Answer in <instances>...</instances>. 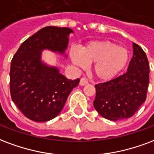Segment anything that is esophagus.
I'll list each match as a JSON object with an SVG mask.
<instances>
[{"instance_id": "obj_1", "label": "esophagus", "mask_w": 154, "mask_h": 154, "mask_svg": "<svg viewBox=\"0 0 154 154\" xmlns=\"http://www.w3.org/2000/svg\"><path fill=\"white\" fill-rule=\"evenodd\" d=\"M88 84V80L85 78V77H82V78H81L80 80V85L81 86H85V85H87Z\"/></svg>"}]
</instances>
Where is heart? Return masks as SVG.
<instances>
[{
    "label": "heart",
    "instance_id": "b5f03b06",
    "mask_svg": "<svg viewBox=\"0 0 154 154\" xmlns=\"http://www.w3.org/2000/svg\"><path fill=\"white\" fill-rule=\"evenodd\" d=\"M70 58L74 64L85 67L86 63H93L92 71L99 80L107 82L113 79L129 60L128 51L110 41H93L81 48L72 49Z\"/></svg>",
    "mask_w": 154,
    "mask_h": 154
}]
</instances>
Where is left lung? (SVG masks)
<instances>
[{
	"mask_svg": "<svg viewBox=\"0 0 154 154\" xmlns=\"http://www.w3.org/2000/svg\"><path fill=\"white\" fill-rule=\"evenodd\" d=\"M149 83V64L146 54L133 43V56L126 73L94 86V109L109 120L131 118L146 100Z\"/></svg>",
	"mask_w": 154,
	"mask_h": 154,
	"instance_id": "1",
	"label": "left lung"
}]
</instances>
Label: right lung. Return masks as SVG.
Wrapping results in <instances>:
<instances>
[{
	"label": "right lung",
	"instance_id": "1",
	"mask_svg": "<svg viewBox=\"0 0 154 154\" xmlns=\"http://www.w3.org/2000/svg\"><path fill=\"white\" fill-rule=\"evenodd\" d=\"M71 28L48 26L28 37L11 60L10 91L13 102L25 117L47 122L62 111L68 95L80 80H69L55 67L41 60L42 51L64 54Z\"/></svg>",
	"mask_w": 154,
	"mask_h": 154
}]
</instances>
